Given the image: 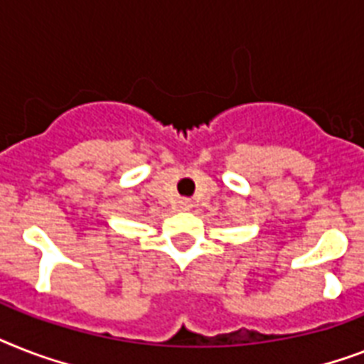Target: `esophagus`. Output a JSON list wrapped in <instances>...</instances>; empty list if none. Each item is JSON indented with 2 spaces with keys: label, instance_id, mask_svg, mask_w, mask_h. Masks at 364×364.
Instances as JSON below:
<instances>
[{
  "label": "esophagus",
  "instance_id": "1",
  "mask_svg": "<svg viewBox=\"0 0 364 364\" xmlns=\"http://www.w3.org/2000/svg\"><path fill=\"white\" fill-rule=\"evenodd\" d=\"M192 208V202L191 200H187V198H183V200H179V209H183V211H188V209Z\"/></svg>",
  "mask_w": 364,
  "mask_h": 364
}]
</instances>
